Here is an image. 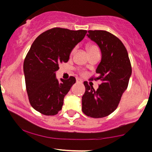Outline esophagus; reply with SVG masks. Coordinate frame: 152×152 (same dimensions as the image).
Instances as JSON below:
<instances>
[{
  "instance_id": "1",
  "label": "esophagus",
  "mask_w": 152,
  "mask_h": 152,
  "mask_svg": "<svg viewBox=\"0 0 152 152\" xmlns=\"http://www.w3.org/2000/svg\"><path fill=\"white\" fill-rule=\"evenodd\" d=\"M76 82L77 83H82V81L80 79H76Z\"/></svg>"
}]
</instances>
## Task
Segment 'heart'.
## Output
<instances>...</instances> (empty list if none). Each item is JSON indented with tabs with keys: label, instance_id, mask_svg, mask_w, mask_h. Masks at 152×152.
I'll return each instance as SVG.
<instances>
[{
	"label": "heart",
	"instance_id": "obj_1",
	"mask_svg": "<svg viewBox=\"0 0 152 152\" xmlns=\"http://www.w3.org/2000/svg\"><path fill=\"white\" fill-rule=\"evenodd\" d=\"M95 49H97V47L95 45H89L88 47H87V50H88L89 52H92V51L93 50H95ZM74 51H75V49H73V50H72V53L74 52Z\"/></svg>",
	"mask_w": 152,
	"mask_h": 152
}]
</instances>
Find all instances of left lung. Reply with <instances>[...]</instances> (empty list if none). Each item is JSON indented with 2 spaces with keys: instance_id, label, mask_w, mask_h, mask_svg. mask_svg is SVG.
<instances>
[{
  "instance_id": "left-lung-1",
  "label": "left lung",
  "mask_w": 152,
  "mask_h": 152,
  "mask_svg": "<svg viewBox=\"0 0 152 152\" xmlns=\"http://www.w3.org/2000/svg\"><path fill=\"white\" fill-rule=\"evenodd\" d=\"M87 36L101 51V61L96 69L98 76L94 79H100L103 83L95 90L84 81L85 92L81 99V108L83 113L90 117H105L117 108L128 86L132 68L127 49L114 35L105 30H89Z\"/></svg>"
}]
</instances>
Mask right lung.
Listing matches in <instances>:
<instances>
[{"label":"right lung","instance_id":"add662e5","mask_svg":"<svg viewBox=\"0 0 152 152\" xmlns=\"http://www.w3.org/2000/svg\"><path fill=\"white\" fill-rule=\"evenodd\" d=\"M87 30L54 28L41 33L32 44L23 65L25 84L31 106L47 116L56 115L63 105L64 97L76 83L56 78L59 65L67 63L75 46L85 36Z\"/></svg>","mask_w":152,"mask_h":152}]
</instances>
